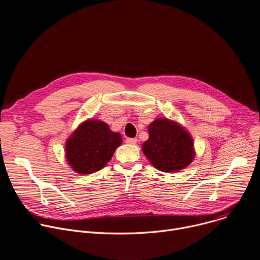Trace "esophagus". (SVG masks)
I'll use <instances>...</instances> for the list:
<instances>
[{
  "label": "esophagus",
  "instance_id": "esophagus-1",
  "mask_svg": "<svg viewBox=\"0 0 260 260\" xmlns=\"http://www.w3.org/2000/svg\"><path fill=\"white\" fill-rule=\"evenodd\" d=\"M125 142H126L127 144H131V145H135V144H137L138 140H137V139H135V138H127V139L125 140Z\"/></svg>",
  "mask_w": 260,
  "mask_h": 260
}]
</instances>
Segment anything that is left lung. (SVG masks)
Segmentation results:
<instances>
[{"label": "left lung", "mask_w": 260, "mask_h": 260, "mask_svg": "<svg viewBox=\"0 0 260 260\" xmlns=\"http://www.w3.org/2000/svg\"><path fill=\"white\" fill-rule=\"evenodd\" d=\"M149 139L142 150L157 170L170 173L188 167L196 152L190 134L180 123L168 118H157L148 126Z\"/></svg>", "instance_id": "8db88e82"}]
</instances>
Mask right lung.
Segmentation results:
<instances>
[{"instance_id":"1","label":"right lung","mask_w":260,"mask_h":260,"mask_svg":"<svg viewBox=\"0 0 260 260\" xmlns=\"http://www.w3.org/2000/svg\"><path fill=\"white\" fill-rule=\"evenodd\" d=\"M122 143L121 135L114 133L101 120L82 122L66 142V158L78 174H92L102 170Z\"/></svg>"}]
</instances>
